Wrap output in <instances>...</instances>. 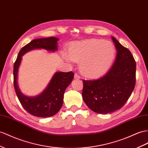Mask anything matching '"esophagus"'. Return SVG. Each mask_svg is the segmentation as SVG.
Segmentation results:
<instances>
[{"label": "esophagus", "mask_w": 148, "mask_h": 148, "mask_svg": "<svg viewBox=\"0 0 148 148\" xmlns=\"http://www.w3.org/2000/svg\"><path fill=\"white\" fill-rule=\"evenodd\" d=\"M74 78H75V79H81L80 76H79V75L77 73H75V74H74Z\"/></svg>", "instance_id": "esophagus-1"}]
</instances>
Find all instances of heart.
<instances>
[{"mask_svg":"<svg viewBox=\"0 0 148 148\" xmlns=\"http://www.w3.org/2000/svg\"><path fill=\"white\" fill-rule=\"evenodd\" d=\"M116 49L112 43L103 39H92L72 44L69 55L65 54L67 61L80 62L81 74L89 79L104 74L114 60Z\"/></svg>","mask_w":148,"mask_h":148,"instance_id":"b5f03b06","label":"heart"}]
</instances>
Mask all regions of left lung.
I'll return each mask as SVG.
<instances>
[{"mask_svg":"<svg viewBox=\"0 0 148 148\" xmlns=\"http://www.w3.org/2000/svg\"><path fill=\"white\" fill-rule=\"evenodd\" d=\"M117 51L114 63L96 80H83L82 99L92 111L108 114L120 109L133 91L136 64L131 52L111 37Z\"/></svg>","mask_w":148,"mask_h":148,"instance_id":"obj_1","label":"left lung"}]
</instances>
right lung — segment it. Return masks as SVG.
I'll return each mask as SVG.
<instances>
[{
    "label": "right lung",
    "mask_w": 148,
    "mask_h": 148,
    "mask_svg": "<svg viewBox=\"0 0 148 148\" xmlns=\"http://www.w3.org/2000/svg\"><path fill=\"white\" fill-rule=\"evenodd\" d=\"M58 38L50 37L34 39L22 47L18 52L14 66V85L18 100L23 108L31 114L40 117L55 115L61 108L66 89L74 78L73 72H56L45 89L36 96H27L18 88L17 76L22 56L34 49H43L49 52L58 50Z\"/></svg>",
    "instance_id": "right-lung-1"
}]
</instances>
